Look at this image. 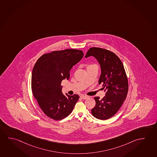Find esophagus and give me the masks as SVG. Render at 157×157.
Masks as SVG:
<instances>
[{"mask_svg":"<svg viewBox=\"0 0 157 157\" xmlns=\"http://www.w3.org/2000/svg\"><path fill=\"white\" fill-rule=\"evenodd\" d=\"M80 98H81L82 99H87V98H88V97L86 96V95H81Z\"/></svg>","mask_w":157,"mask_h":157,"instance_id":"34e87169","label":"esophagus"}]
</instances>
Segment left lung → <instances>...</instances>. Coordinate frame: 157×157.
Masks as SVG:
<instances>
[{
	"label": "left lung",
	"instance_id": "8db88e82",
	"mask_svg": "<svg viewBox=\"0 0 157 157\" xmlns=\"http://www.w3.org/2000/svg\"><path fill=\"white\" fill-rule=\"evenodd\" d=\"M93 56L99 63L101 75L99 83H102L106 94L102 99L95 97L96 104L92 114L99 120H106L113 116L127 97L128 82L121 60L114 53L99 48H92L85 57Z\"/></svg>",
	"mask_w": 157,
	"mask_h": 157
}]
</instances>
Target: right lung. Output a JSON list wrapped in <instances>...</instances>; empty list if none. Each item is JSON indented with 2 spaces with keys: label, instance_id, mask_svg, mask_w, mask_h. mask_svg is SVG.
<instances>
[{
  "label": "right lung",
  "instance_id": "1",
  "mask_svg": "<svg viewBox=\"0 0 157 157\" xmlns=\"http://www.w3.org/2000/svg\"><path fill=\"white\" fill-rule=\"evenodd\" d=\"M83 57L81 50L53 51L40 57L32 74L33 94L42 111L53 120H62L70 115L79 96L63 94L60 83L69 80L70 70Z\"/></svg>",
  "mask_w": 157,
  "mask_h": 157
}]
</instances>
